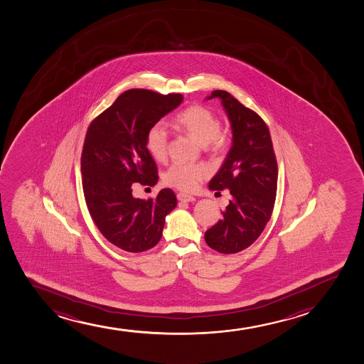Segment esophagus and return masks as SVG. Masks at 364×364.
Here are the masks:
<instances>
[{"mask_svg": "<svg viewBox=\"0 0 364 364\" xmlns=\"http://www.w3.org/2000/svg\"><path fill=\"white\" fill-rule=\"evenodd\" d=\"M177 199L181 201H196V198L189 196V194H186V193H178Z\"/></svg>", "mask_w": 364, "mask_h": 364, "instance_id": "obj_1", "label": "esophagus"}]
</instances>
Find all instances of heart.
Returning <instances> with one entry per match:
<instances>
[{
	"mask_svg": "<svg viewBox=\"0 0 364 364\" xmlns=\"http://www.w3.org/2000/svg\"><path fill=\"white\" fill-rule=\"evenodd\" d=\"M175 124L188 132L198 143L213 151H220L226 146V136L222 134L221 122L210 109L203 105H191L176 114ZM168 134L160 122L154 124L146 132V148L153 159L164 161L167 154ZM209 175L204 164L173 163L164 175V182L184 192H192L201 181Z\"/></svg>",
	"mask_w": 364,
	"mask_h": 364,
	"instance_id": "heart-1",
	"label": "heart"
}]
</instances>
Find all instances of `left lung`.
<instances>
[{
    "label": "left lung",
    "mask_w": 364,
    "mask_h": 364,
    "mask_svg": "<svg viewBox=\"0 0 364 364\" xmlns=\"http://www.w3.org/2000/svg\"><path fill=\"white\" fill-rule=\"evenodd\" d=\"M213 98L221 100L233 141L209 188L228 189L232 198L221 220L205 232V242L221 254H235L250 247L271 218L278 166L269 130L259 115L226 91L216 90L206 100Z\"/></svg>",
    "instance_id": "left-lung-1"
}]
</instances>
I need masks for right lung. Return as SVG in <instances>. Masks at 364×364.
Segmentation results:
<instances>
[{
    "label": "right lung",
    "mask_w": 364,
    "mask_h": 364,
    "mask_svg": "<svg viewBox=\"0 0 364 364\" xmlns=\"http://www.w3.org/2000/svg\"><path fill=\"white\" fill-rule=\"evenodd\" d=\"M182 100L180 93L132 88L88 126L81 155L85 200L100 233L122 250L142 252L155 247L166 215L177 205L171 189L143 200L132 196V184L151 187L159 180L146 151V132Z\"/></svg>",
    "instance_id": "obj_1"
}]
</instances>
